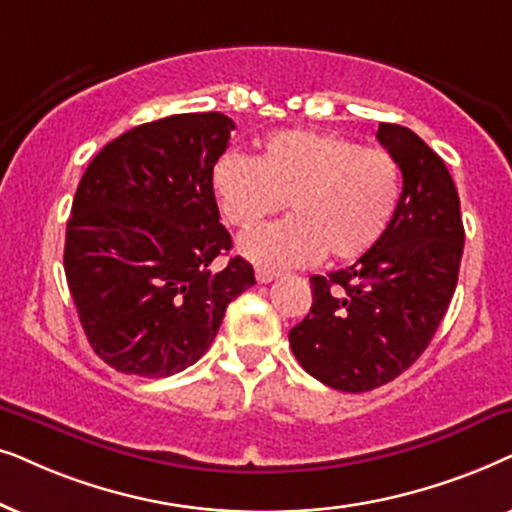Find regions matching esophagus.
<instances>
[{"label": "esophagus", "instance_id": "34e87169", "mask_svg": "<svg viewBox=\"0 0 512 512\" xmlns=\"http://www.w3.org/2000/svg\"><path fill=\"white\" fill-rule=\"evenodd\" d=\"M276 276H278V274H276L274 269H267V267H257V269H255L257 283H271Z\"/></svg>", "mask_w": 512, "mask_h": 512}]
</instances>
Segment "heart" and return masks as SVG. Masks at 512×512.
<instances>
[{
	"mask_svg": "<svg viewBox=\"0 0 512 512\" xmlns=\"http://www.w3.org/2000/svg\"><path fill=\"white\" fill-rule=\"evenodd\" d=\"M210 180L224 220L238 229H255L288 203L292 217L238 243L248 260L276 269L323 255L358 260L386 236L403 199L393 154L318 131L274 133L257 159L222 154Z\"/></svg>",
	"mask_w": 512,
	"mask_h": 512,
	"instance_id": "heart-1",
	"label": "heart"
}]
</instances>
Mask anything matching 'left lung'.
Here are the masks:
<instances>
[{
	"mask_svg": "<svg viewBox=\"0 0 512 512\" xmlns=\"http://www.w3.org/2000/svg\"><path fill=\"white\" fill-rule=\"evenodd\" d=\"M377 140L403 170L398 213L356 264L311 276V311L290 330L299 365L344 393L388 384L426 351L452 302L466 236L445 161L405 126L379 124Z\"/></svg>",
	"mask_w": 512,
	"mask_h": 512,
	"instance_id": "left-lung-1",
	"label": "left lung"
}]
</instances>
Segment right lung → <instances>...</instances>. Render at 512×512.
I'll return each mask as SVG.
<instances>
[{
  "label": "right lung",
  "instance_id": "obj_1",
  "mask_svg": "<svg viewBox=\"0 0 512 512\" xmlns=\"http://www.w3.org/2000/svg\"><path fill=\"white\" fill-rule=\"evenodd\" d=\"M234 121L173 114L135 126L88 163L65 234V276L88 344L109 367L170 377L194 365L231 299L255 285L231 250L213 166Z\"/></svg>",
  "mask_w": 512,
  "mask_h": 512
}]
</instances>
